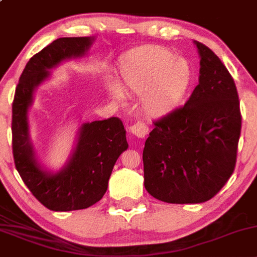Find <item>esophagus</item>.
Here are the masks:
<instances>
[{
	"label": "esophagus",
	"mask_w": 257,
	"mask_h": 257,
	"mask_svg": "<svg viewBox=\"0 0 257 257\" xmlns=\"http://www.w3.org/2000/svg\"><path fill=\"white\" fill-rule=\"evenodd\" d=\"M129 132L137 138H145L148 136V133H149V128L143 121H138V123L129 126Z\"/></svg>",
	"instance_id": "34e87169"
}]
</instances>
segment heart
Masks as SVG:
<instances>
[{"instance_id":"obj_1","label":"heart","mask_w":257,"mask_h":257,"mask_svg":"<svg viewBox=\"0 0 257 257\" xmlns=\"http://www.w3.org/2000/svg\"><path fill=\"white\" fill-rule=\"evenodd\" d=\"M191 82L188 64L171 50L149 47L132 53L121 71L123 87L144 94L143 107L150 115H163L180 104ZM120 98L118 88H110Z\"/></svg>"}]
</instances>
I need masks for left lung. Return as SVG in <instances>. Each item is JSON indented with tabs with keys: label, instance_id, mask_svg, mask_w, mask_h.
<instances>
[{
	"label": "left lung",
	"instance_id": "1",
	"mask_svg": "<svg viewBox=\"0 0 257 257\" xmlns=\"http://www.w3.org/2000/svg\"><path fill=\"white\" fill-rule=\"evenodd\" d=\"M196 45L199 83L185 106L155 120L143 150L145 188L167 203L209 201L236 164L241 113L235 82L209 48Z\"/></svg>",
	"mask_w": 257,
	"mask_h": 257
}]
</instances>
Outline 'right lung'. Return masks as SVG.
<instances>
[{
  "label": "right lung",
  "instance_id": "1",
  "mask_svg": "<svg viewBox=\"0 0 257 257\" xmlns=\"http://www.w3.org/2000/svg\"><path fill=\"white\" fill-rule=\"evenodd\" d=\"M90 37L59 38L31 58L16 87L12 103V151L16 169L38 201L55 212L85 209L106 193L108 180L119 155L128 148L125 129L118 117L81 126L69 164L58 174L44 171L34 158L28 133V108L33 91L65 59L85 55Z\"/></svg>",
  "mask_w": 257,
  "mask_h": 257
}]
</instances>
